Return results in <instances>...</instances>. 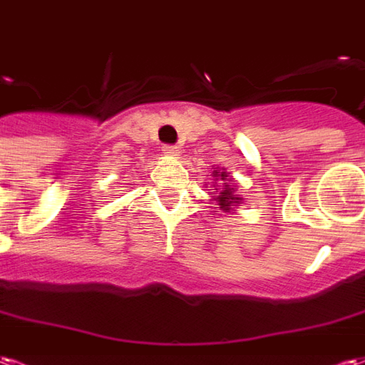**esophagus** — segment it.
I'll list each match as a JSON object with an SVG mask.
<instances>
[{
	"label": "esophagus",
	"mask_w": 365,
	"mask_h": 365,
	"mask_svg": "<svg viewBox=\"0 0 365 365\" xmlns=\"http://www.w3.org/2000/svg\"><path fill=\"white\" fill-rule=\"evenodd\" d=\"M165 155H179V148L177 145H163Z\"/></svg>",
	"instance_id": "1"
}]
</instances>
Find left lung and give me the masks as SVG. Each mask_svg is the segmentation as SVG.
I'll use <instances>...</instances> for the list:
<instances>
[{
	"label": "left lung",
	"mask_w": 365,
	"mask_h": 365,
	"mask_svg": "<svg viewBox=\"0 0 365 365\" xmlns=\"http://www.w3.org/2000/svg\"><path fill=\"white\" fill-rule=\"evenodd\" d=\"M212 177H215V182L214 185V190L217 192V196H215L214 200L217 202V206H220V210H225V212H230L231 206H235V204H239V202L243 200L239 194H235V188H233V185H231V179H230V173H225L222 169V171H214V175ZM222 182L224 185L223 189H217V185Z\"/></svg>",
	"instance_id": "left-lung-1"
}]
</instances>
